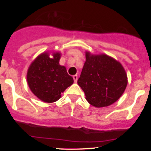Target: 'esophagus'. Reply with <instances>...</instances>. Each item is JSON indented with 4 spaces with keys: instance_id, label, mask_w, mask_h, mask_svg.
Masks as SVG:
<instances>
[{
    "instance_id": "1",
    "label": "esophagus",
    "mask_w": 151,
    "mask_h": 151,
    "mask_svg": "<svg viewBox=\"0 0 151 151\" xmlns=\"http://www.w3.org/2000/svg\"><path fill=\"white\" fill-rule=\"evenodd\" d=\"M73 79H74V81L75 83H77V79H78V77L77 75H74L73 76Z\"/></svg>"
}]
</instances>
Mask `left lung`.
Instances as JSON below:
<instances>
[{"instance_id": "obj_1", "label": "left lung", "mask_w": 151, "mask_h": 151, "mask_svg": "<svg viewBox=\"0 0 151 151\" xmlns=\"http://www.w3.org/2000/svg\"><path fill=\"white\" fill-rule=\"evenodd\" d=\"M77 83L90 104L104 107L121 97L128 81L124 67L116 60L106 55H91L86 52Z\"/></svg>"}]
</instances>
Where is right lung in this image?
<instances>
[{"instance_id": "add662e5", "label": "right lung", "mask_w": 151, "mask_h": 151, "mask_svg": "<svg viewBox=\"0 0 151 151\" xmlns=\"http://www.w3.org/2000/svg\"><path fill=\"white\" fill-rule=\"evenodd\" d=\"M60 53L54 54L53 58H50L47 53H43L35 59L27 71L29 87L38 99L45 102L58 101L62 93L74 82L65 67L60 65Z\"/></svg>"}]
</instances>
